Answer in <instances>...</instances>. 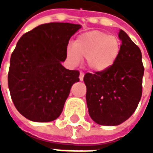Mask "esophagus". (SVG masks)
Here are the masks:
<instances>
[{"mask_svg": "<svg viewBox=\"0 0 153 153\" xmlns=\"http://www.w3.org/2000/svg\"><path fill=\"white\" fill-rule=\"evenodd\" d=\"M83 77H84V74L81 72V73H80V74H79V79H80V81H83Z\"/></svg>", "mask_w": 153, "mask_h": 153, "instance_id": "obj_1", "label": "esophagus"}]
</instances>
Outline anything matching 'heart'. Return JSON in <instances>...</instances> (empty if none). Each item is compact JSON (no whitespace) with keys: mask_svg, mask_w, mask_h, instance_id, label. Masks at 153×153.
<instances>
[{"mask_svg":"<svg viewBox=\"0 0 153 153\" xmlns=\"http://www.w3.org/2000/svg\"><path fill=\"white\" fill-rule=\"evenodd\" d=\"M121 50L120 41L115 35L94 30L79 35L74 47L67 50L68 59L78 65L81 59H87V65L93 72L109 70L118 60Z\"/></svg>","mask_w":153,"mask_h":153,"instance_id":"b5f03b06","label":"heart"}]
</instances>
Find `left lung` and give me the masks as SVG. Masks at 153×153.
Here are the masks:
<instances>
[{
  "mask_svg": "<svg viewBox=\"0 0 153 153\" xmlns=\"http://www.w3.org/2000/svg\"><path fill=\"white\" fill-rule=\"evenodd\" d=\"M119 38L121 50L115 65L104 72L87 73L83 77L90 117L101 125L125 122L141 99L144 73L141 51L121 29Z\"/></svg>",
  "mask_w": 153,
  "mask_h": 153,
  "instance_id": "obj_1",
  "label": "left lung"
}]
</instances>
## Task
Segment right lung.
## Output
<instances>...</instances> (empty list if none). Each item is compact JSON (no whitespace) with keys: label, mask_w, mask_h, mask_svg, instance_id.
<instances>
[{"label":"right lung","mask_w":153,"mask_h":153,"mask_svg":"<svg viewBox=\"0 0 153 153\" xmlns=\"http://www.w3.org/2000/svg\"><path fill=\"white\" fill-rule=\"evenodd\" d=\"M80 25L49 23L26 33L12 52L8 86L14 105L25 118L50 122L62 112L79 70L61 65L67 57L70 38Z\"/></svg>","instance_id":"right-lung-1"}]
</instances>
